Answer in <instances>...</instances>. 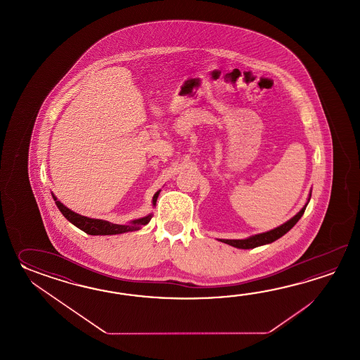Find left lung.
<instances>
[{"instance_id": "8db88e82", "label": "left lung", "mask_w": 360, "mask_h": 360, "mask_svg": "<svg viewBox=\"0 0 360 360\" xmlns=\"http://www.w3.org/2000/svg\"><path fill=\"white\" fill-rule=\"evenodd\" d=\"M310 197H311V191H310V194H309V199H307L305 206L301 208V211H300L299 214H295L291 220L284 222L283 225L278 226L276 229L269 230L266 233L256 234V236L245 238V239H219V240L222 242V243L233 245V247H236V248H242V250H250V248H255V247H259V245H269V243L274 242L276 239L283 237L285 233H288V231L296 225V222L299 221L300 219H301V216L305 212L306 206H307V203H309V200H310Z\"/></svg>"}]
</instances>
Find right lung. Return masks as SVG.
I'll return each instance as SVG.
<instances>
[{"label": "right lung", "instance_id": "add662e5", "mask_svg": "<svg viewBox=\"0 0 360 360\" xmlns=\"http://www.w3.org/2000/svg\"><path fill=\"white\" fill-rule=\"evenodd\" d=\"M160 191H157L153 197V206L157 203V198L160 195ZM53 198L55 200V205L59 208L63 216L72 222L73 225H76L78 229L84 230V233L90 234V236H113V234H122V233H127V231H135V230H140L148 222L150 221L153 214H148L146 217L141 219H136L132 220L130 224L127 225H118V224H112V222L105 221V220H99V219H90L86 217L82 214H76L72 210H69L68 207L64 206L60 200H58L54 194Z\"/></svg>", "mask_w": 360, "mask_h": 360}]
</instances>
